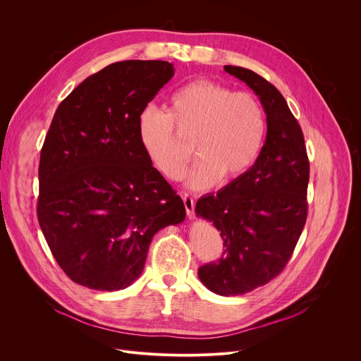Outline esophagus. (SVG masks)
Returning a JSON list of instances; mask_svg holds the SVG:
<instances>
[{"mask_svg":"<svg viewBox=\"0 0 361 361\" xmlns=\"http://www.w3.org/2000/svg\"><path fill=\"white\" fill-rule=\"evenodd\" d=\"M183 201H184V205H185L187 216H188L190 219H194V207H195V202H194L192 197L188 195V194H184V195H183Z\"/></svg>","mask_w":361,"mask_h":361,"instance_id":"34e87169","label":"esophagus"}]
</instances>
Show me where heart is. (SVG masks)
<instances>
[{"instance_id": "1", "label": "heart", "mask_w": 361, "mask_h": 361, "mask_svg": "<svg viewBox=\"0 0 361 361\" xmlns=\"http://www.w3.org/2000/svg\"><path fill=\"white\" fill-rule=\"evenodd\" d=\"M137 128L149 163L171 181L185 176L190 161L178 133L194 138L198 161L187 184L204 190L221 178L224 183L237 181L252 167L264 142L266 116L252 94L197 80L173 92L167 113L142 110Z\"/></svg>"}]
</instances>
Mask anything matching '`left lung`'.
<instances>
[{
    "label": "left lung",
    "instance_id": "1",
    "mask_svg": "<svg viewBox=\"0 0 361 361\" xmlns=\"http://www.w3.org/2000/svg\"><path fill=\"white\" fill-rule=\"evenodd\" d=\"M260 98L266 142L252 167L217 194L201 197L197 217L212 221L224 240L217 263L198 269L201 283L220 295H240L277 277L294 251L307 219L310 163L304 135L281 92L251 70L224 66Z\"/></svg>",
    "mask_w": 361,
    "mask_h": 361
}]
</instances>
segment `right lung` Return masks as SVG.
<instances>
[{
	"label": "right lung",
	"mask_w": 361,
	"mask_h": 361,
	"mask_svg": "<svg viewBox=\"0 0 361 361\" xmlns=\"http://www.w3.org/2000/svg\"><path fill=\"white\" fill-rule=\"evenodd\" d=\"M169 61L114 63L59 106L39 156L37 216L64 273L99 291L142 273L154 234L184 221L183 200L154 169L138 117L171 80Z\"/></svg>",
	"instance_id": "right-lung-1"
}]
</instances>
